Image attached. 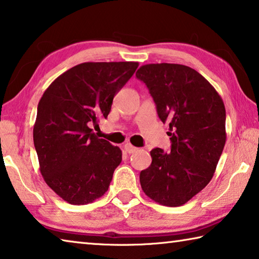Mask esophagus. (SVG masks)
Masks as SVG:
<instances>
[{"label":"esophagus","instance_id":"obj_1","mask_svg":"<svg viewBox=\"0 0 259 259\" xmlns=\"http://www.w3.org/2000/svg\"><path fill=\"white\" fill-rule=\"evenodd\" d=\"M123 147H124V151H125L126 153H129V154H131V153H134V152H136V151L138 150L137 147L133 146V145H131V144H129V143H126Z\"/></svg>","mask_w":259,"mask_h":259}]
</instances>
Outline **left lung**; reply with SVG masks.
Instances as JSON below:
<instances>
[{
	"instance_id": "left-lung-1",
	"label": "left lung",
	"mask_w": 259,
	"mask_h": 259,
	"mask_svg": "<svg viewBox=\"0 0 259 259\" xmlns=\"http://www.w3.org/2000/svg\"><path fill=\"white\" fill-rule=\"evenodd\" d=\"M136 76L145 83L161 121L169 123L171 151H151L140 185L153 201L179 207L208 185L226 142L223 99L205 78L185 65L147 64Z\"/></svg>"
}]
</instances>
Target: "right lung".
Instances as JSON below:
<instances>
[{"label":"right lung","mask_w":259,"mask_h":259,"mask_svg":"<svg viewBox=\"0 0 259 259\" xmlns=\"http://www.w3.org/2000/svg\"><path fill=\"white\" fill-rule=\"evenodd\" d=\"M136 61L82 63L61 74L38 102L33 129L40 171L71 204H87L108 190L122 152L90 124L106 119L114 96L138 67Z\"/></svg>","instance_id":"1"}]
</instances>
